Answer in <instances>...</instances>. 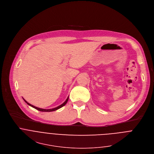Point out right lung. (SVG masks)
<instances>
[{
	"instance_id": "1",
	"label": "right lung",
	"mask_w": 154,
	"mask_h": 154,
	"mask_svg": "<svg viewBox=\"0 0 154 154\" xmlns=\"http://www.w3.org/2000/svg\"><path fill=\"white\" fill-rule=\"evenodd\" d=\"M23 100L25 101V103H27L29 106H31V107H32V108H34V109H37V110H38V111H42V112H52V111H56V110H57V109H60V108H61L62 107H63V106H64L66 104V103L68 102V99H69V96L68 97V98H66V100L65 101V102H63V103L62 104V105H59V106H57V107H56V108H52V109H42V108H37V107H35V106H33V105H31L30 103H29L28 102H27L23 98Z\"/></svg>"
}]
</instances>
